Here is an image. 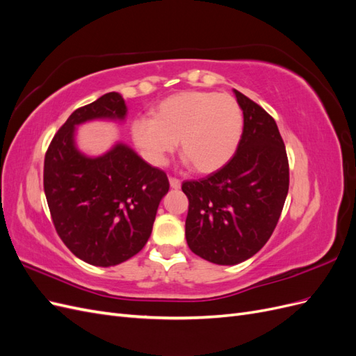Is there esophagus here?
Instances as JSON below:
<instances>
[{
    "label": "esophagus",
    "mask_w": 356,
    "mask_h": 356,
    "mask_svg": "<svg viewBox=\"0 0 356 356\" xmlns=\"http://www.w3.org/2000/svg\"><path fill=\"white\" fill-rule=\"evenodd\" d=\"M169 184H170V187H172V188H175V190H178V188L181 187V181H179L178 178H174V177H170V178H169Z\"/></svg>",
    "instance_id": "obj_1"
}]
</instances>
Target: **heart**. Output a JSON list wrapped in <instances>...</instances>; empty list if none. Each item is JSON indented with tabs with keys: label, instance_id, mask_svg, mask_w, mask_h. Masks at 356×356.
<instances>
[{
	"label": "heart",
	"instance_id": "b5f03b06",
	"mask_svg": "<svg viewBox=\"0 0 356 356\" xmlns=\"http://www.w3.org/2000/svg\"><path fill=\"white\" fill-rule=\"evenodd\" d=\"M132 139L156 166L165 165L179 141L181 156L199 174L225 166L239 147L243 113L232 95L188 90L172 95L153 111V118L134 120Z\"/></svg>",
	"mask_w": 356,
	"mask_h": 356
}]
</instances>
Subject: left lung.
Returning a JSON list of instances; mask_svg holds the SVG:
<instances>
[{
  "instance_id": "obj_1",
  "label": "left lung",
  "mask_w": 356,
  "mask_h": 356,
  "mask_svg": "<svg viewBox=\"0 0 356 356\" xmlns=\"http://www.w3.org/2000/svg\"><path fill=\"white\" fill-rule=\"evenodd\" d=\"M243 132L227 165L182 182L188 197L186 239L196 255L221 266L257 254L276 227L289 187L285 144L273 117L234 90Z\"/></svg>"
}]
</instances>
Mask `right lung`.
I'll return each mask as SVG.
<instances>
[{"instance_id": "right-lung-1", "label": "right lung", "mask_w": 356, "mask_h": 356, "mask_svg": "<svg viewBox=\"0 0 356 356\" xmlns=\"http://www.w3.org/2000/svg\"><path fill=\"white\" fill-rule=\"evenodd\" d=\"M120 93L110 92L75 110L53 136L44 157V193L55 229L80 260L120 264L145 246L169 179L118 143L88 157L75 147V126L89 120H124Z\"/></svg>"}]
</instances>
